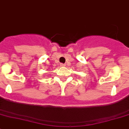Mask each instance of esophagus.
<instances>
[{"mask_svg":"<svg viewBox=\"0 0 129 129\" xmlns=\"http://www.w3.org/2000/svg\"><path fill=\"white\" fill-rule=\"evenodd\" d=\"M60 66H61V67H63V66H65V64H63V63H60Z\"/></svg>","mask_w":129,"mask_h":129,"instance_id":"obj_1","label":"esophagus"}]
</instances>
